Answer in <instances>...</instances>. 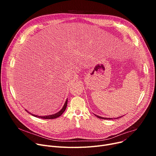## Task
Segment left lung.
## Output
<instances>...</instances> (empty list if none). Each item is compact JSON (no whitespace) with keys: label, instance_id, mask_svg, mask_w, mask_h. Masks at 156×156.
<instances>
[{"label":"left lung","instance_id":"obj_1","mask_svg":"<svg viewBox=\"0 0 156 156\" xmlns=\"http://www.w3.org/2000/svg\"><path fill=\"white\" fill-rule=\"evenodd\" d=\"M95 115L97 116V118H101V119H118V118H121L123 116H119V117H118V118H104V117H101V116H99L98 115H96V114H95Z\"/></svg>","mask_w":156,"mask_h":156}]
</instances>
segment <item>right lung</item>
<instances>
[{
  "mask_svg": "<svg viewBox=\"0 0 156 156\" xmlns=\"http://www.w3.org/2000/svg\"><path fill=\"white\" fill-rule=\"evenodd\" d=\"M67 104H68V99L66 100V102H65V103H64V105H63L62 108L59 112H56V113H55V114H51V115H47V116H38V115H35V114H31V112H28L26 109H25V110H26L28 113L31 114L32 116H35V117H37V118H42V119H55V118H57L59 117L60 116H61L62 114L64 112V111L66 110V109Z\"/></svg>",
  "mask_w": 156,
  "mask_h": 156,
  "instance_id": "obj_1",
  "label": "right lung"
}]
</instances>
